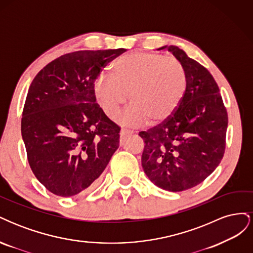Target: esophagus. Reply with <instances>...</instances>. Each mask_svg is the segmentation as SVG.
I'll return each mask as SVG.
<instances>
[{
    "instance_id": "obj_1",
    "label": "esophagus",
    "mask_w": 253,
    "mask_h": 253,
    "mask_svg": "<svg viewBox=\"0 0 253 253\" xmlns=\"http://www.w3.org/2000/svg\"><path fill=\"white\" fill-rule=\"evenodd\" d=\"M133 132L129 131V129H126V128H122L121 132H120V144H122V141H124V139L126 138V136H128V135H132Z\"/></svg>"
}]
</instances>
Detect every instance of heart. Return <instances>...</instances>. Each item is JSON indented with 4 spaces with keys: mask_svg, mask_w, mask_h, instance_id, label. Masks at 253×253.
<instances>
[{
    "mask_svg": "<svg viewBox=\"0 0 253 253\" xmlns=\"http://www.w3.org/2000/svg\"><path fill=\"white\" fill-rule=\"evenodd\" d=\"M188 86L179 61L158 53L133 51L114 61L110 75L93 86L97 103L106 116H116L127 100L131 105L119 118L125 125H159L169 119L183 100Z\"/></svg>",
    "mask_w": 253,
    "mask_h": 253,
    "instance_id": "1",
    "label": "heart"
}]
</instances>
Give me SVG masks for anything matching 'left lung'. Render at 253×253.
<instances>
[{
    "mask_svg": "<svg viewBox=\"0 0 253 253\" xmlns=\"http://www.w3.org/2000/svg\"><path fill=\"white\" fill-rule=\"evenodd\" d=\"M168 48L183 65L188 86L172 116L148 131L141 164L150 180L171 192L200 185L216 169L226 149L228 114L219 88L205 66L174 45Z\"/></svg>",
    "mask_w": 253,
    "mask_h": 253,
    "instance_id": "8db88e82",
    "label": "left lung"
}]
</instances>
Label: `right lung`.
Wrapping results in <instances>:
<instances>
[{"label": "right lung", "mask_w": 253, "mask_h": 253, "mask_svg": "<svg viewBox=\"0 0 253 253\" xmlns=\"http://www.w3.org/2000/svg\"><path fill=\"white\" fill-rule=\"evenodd\" d=\"M126 50L65 53L30 84L22 137L33 173L52 194L89 192L118 149L120 127L96 102L93 86L108 63Z\"/></svg>", "instance_id": "right-lung-1"}]
</instances>
